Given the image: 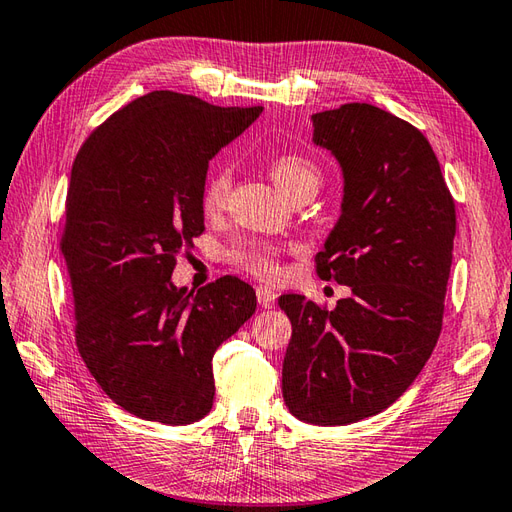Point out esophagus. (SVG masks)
Wrapping results in <instances>:
<instances>
[{"label": "esophagus", "instance_id": "obj_1", "mask_svg": "<svg viewBox=\"0 0 512 512\" xmlns=\"http://www.w3.org/2000/svg\"><path fill=\"white\" fill-rule=\"evenodd\" d=\"M275 301H277L275 290L266 288V285H259V288H257V303L264 307V310H270V307L275 305Z\"/></svg>", "mask_w": 512, "mask_h": 512}]
</instances>
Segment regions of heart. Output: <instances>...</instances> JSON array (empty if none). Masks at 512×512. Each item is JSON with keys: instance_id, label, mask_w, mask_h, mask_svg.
I'll use <instances>...</instances> for the list:
<instances>
[{"instance_id": "heart-1", "label": "heart", "mask_w": 512, "mask_h": 512, "mask_svg": "<svg viewBox=\"0 0 512 512\" xmlns=\"http://www.w3.org/2000/svg\"><path fill=\"white\" fill-rule=\"evenodd\" d=\"M270 174H272V181L277 183V187L285 196L294 194L296 189H305V187L318 189L320 185V170L310 159L301 157V154H281V157L272 161ZM229 192H231V172L229 168L220 165V168H216L207 176L205 187H202V209L207 213L220 211L224 205H227ZM279 257H281V246L268 240H244L240 244H235L227 253V259L231 264L240 266L261 279L279 277L281 272Z\"/></svg>"}]
</instances>
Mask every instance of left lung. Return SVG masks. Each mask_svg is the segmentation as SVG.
Masks as SVG:
<instances>
[{"label": "left lung", "mask_w": 512, "mask_h": 512, "mask_svg": "<svg viewBox=\"0 0 512 512\" xmlns=\"http://www.w3.org/2000/svg\"><path fill=\"white\" fill-rule=\"evenodd\" d=\"M338 159L342 213L316 255L320 279L349 285L334 310L279 296L292 323L283 399L296 419L349 425L386 410L417 379L443 329L456 205L419 128L373 104L312 115Z\"/></svg>", "instance_id": "left-lung-1"}]
</instances>
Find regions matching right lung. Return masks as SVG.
I'll return each instance as SVG.
<instances>
[{"label":"right lung","instance_id":"right-lung-1","mask_svg":"<svg viewBox=\"0 0 512 512\" xmlns=\"http://www.w3.org/2000/svg\"><path fill=\"white\" fill-rule=\"evenodd\" d=\"M261 106L152 91L115 111L71 168L61 253L76 347L95 382L139 419L187 425L213 406V353L255 314L237 277L176 290V257L205 231L209 161Z\"/></svg>","mask_w":512,"mask_h":512}]
</instances>
